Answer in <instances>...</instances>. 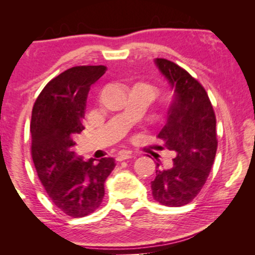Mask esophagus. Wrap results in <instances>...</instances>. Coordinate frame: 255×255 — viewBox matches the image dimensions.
Returning <instances> with one entry per match:
<instances>
[{"label": "esophagus", "instance_id": "esophagus-1", "mask_svg": "<svg viewBox=\"0 0 255 255\" xmlns=\"http://www.w3.org/2000/svg\"><path fill=\"white\" fill-rule=\"evenodd\" d=\"M132 157V154L130 152H126V150H123V152H120L116 159L119 162L125 161V159H128V158H131Z\"/></svg>", "mask_w": 255, "mask_h": 255}]
</instances>
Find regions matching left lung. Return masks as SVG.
Listing matches in <instances>:
<instances>
[{"instance_id": "1", "label": "left lung", "mask_w": 255, "mask_h": 255, "mask_svg": "<svg viewBox=\"0 0 255 255\" xmlns=\"http://www.w3.org/2000/svg\"><path fill=\"white\" fill-rule=\"evenodd\" d=\"M155 64L173 90L166 124L157 137L176 155L171 169L156 163L150 187L159 204L180 207L195 199L209 175L217 150L216 116L204 86L187 71L164 58Z\"/></svg>"}]
</instances>
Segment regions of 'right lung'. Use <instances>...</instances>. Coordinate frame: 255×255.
Returning a JSON list of instances; mask_svg holds the SVG:
<instances>
[{
	"mask_svg": "<svg viewBox=\"0 0 255 255\" xmlns=\"http://www.w3.org/2000/svg\"><path fill=\"white\" fill-rule=\"evenodd\" d=\"M106 71L103 65L68 68L47 83L32 108L31 156L38 178L53 204L74 218L100 207L116 166L112 157L84 161L73 140L84 129L90 88Z\"/></svg>",
	"mask_w": 255,
	"mask_h": 255,
	"instance_id": "1",
	"label": "right lung"
}]
</instances>
